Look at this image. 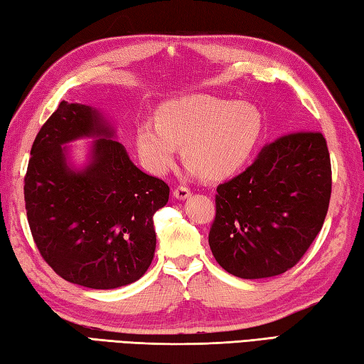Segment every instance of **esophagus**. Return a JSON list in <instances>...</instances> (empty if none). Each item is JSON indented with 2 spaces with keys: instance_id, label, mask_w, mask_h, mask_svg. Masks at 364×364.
Segmentation results:
<instances>
[{
  "instance_id": "34e87169",
  "label": "esophagus",
  "mask_w": 364,
  "mask_h": 364,
  "mask_svg": "<svg viewBox=\"0 0 364 364\" xmlns=\"http://www.w3.org/2000/svg\"><path fill=\"white\" fill-rule=\"evenodd\" d=\"M173 196L178 198V200H184L191 196V189L186 186H176L173 191Z\"/></svg>"
}]
</instances>
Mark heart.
<instances>
[{"label":"heart","instance_id":"obj_1","mask_svg":"<svg viewBox=\"0 0 364 364\" xmlns=\"http://www.w3.org/2000/svg\"><path fill=\"white\" fill-rule=\"evenodd\" d=\"M262 119L249 104L210 95H189L162 104L156 124L141 123L135 146L141 164L156 175L173 167L178 145L192 172L223 180L243 167L257 144Z\"/></svg>","mask_w":364,"mask_h":364}]
</instances>
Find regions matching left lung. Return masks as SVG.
Returning a JSON list of instances; mask_svg holds the SVG:
<instances>
[{
  "mask_svg": "<svg viewBox=\"0 0 364 364\" xmlns=\"http://www.w3.org/2000/svg\"><path fill=\"white\" fill-rule=\"evenodd\" d=\"M331 162L318 131L284 134L218 186L208 243L227 273L259 279L295 267L328 211Z\"/></svg>",
  "mask_w": 364,
  "mask_h": 364,
  "instance_id": "1",
  "label": "left lung"
}]
</instances>
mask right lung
Masks as SVG:
<instances>
[{"mask_svg":"<svg viewBox=\"0 0 364 364\" xmlns=\"http://www.w3.org/2000/svg\"><path fill=\"white\" fill-rule=\"evenodd\" d=\"M113 131L90 105L63 101L41 127L25 175V206L33 240L48 267L78 286L117 289L140 279L156 247L153 215L170 188L132 164ZM101 136L80 173L62 148Z\"/></svg>","mask_w":364,"mask_h":364,"instance_id":"1","label":"right lung"}]
</instances>
